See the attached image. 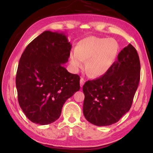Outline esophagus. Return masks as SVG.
Segmentation results:
<instances>
[{"instance_id":"1","label":"esophagus","mask_w":153,"mask_h":153,"mask_svg":"<svg viewBox=\"0 0 153 153\" xmlns=\"http://www.w3.org/2000/svg\"><path fill=\"white\" fill-rule=\"evenodd\" d=\"M80 86H81L82 88L83 87V86H84V83H85V79L84 78H82V77H81V79H80Z\"/></svg>"}]
</instances>
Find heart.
<instances>
[{
  "instance_id": "heart-1",
  "label": "heart",
  "mask_w": 153,
  "mask_h": 153,
  "mask_svg": "<svg viewBox=\"0 0 153 153\" xmlns=\"http://www.w3.org/2000/svg\"><path fill=\"white\" fill-rule=\"evenodd\" d=\"M120 52V45L114 38L90 36L80 40L76 51L70 55V63L76 71L84 67L90 76L100 77L111 68Z\"/></svg>"
}]
</instances>
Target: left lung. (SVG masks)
I'll list each match as a JSON object with an SVG mask.
<instances>
[{
    "label": "left lung",
    "instance_id": "left-lung-1",
    "mask_svg": "<svg viewBox=\"0 0 153 153\" xmlns=\"http://www.w3.org/2000/svg\"><path fill=\"white\" fill-rule=\"evenodd\" d=\"M140 76L138 53L129 44L107 74L89 80L83 86V113L86 120L98 126L117 122L130 109Z\"/></svg>",
    "mask_w": 153,
    "mask_h": 153
}]
</instances>
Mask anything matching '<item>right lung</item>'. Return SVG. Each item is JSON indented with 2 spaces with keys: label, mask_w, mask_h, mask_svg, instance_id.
Wrapping results in <instances>:
<instances>
[{
  "label": "right lung",
  "mask_w": 153,
  "mask_h": 153,
  "mask_svg": "<svg viewBox=\"0 0 153 153\" xmlns=\"http://www.w3.org/2000/svg\"><path fill=\"white\" fill-rule=\"evenodd\" d=\"M71 48L64 33L45 31L22 55L16 75L18 102L33 123L47 125L58 120L64 103L80 89L79 76L62 65Z\"/></svg>",
  "instance_id": "1"
}]
</instances>
